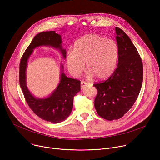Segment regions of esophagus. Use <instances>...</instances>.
I'll list each match as a JSON object with an SVG mask.
<instances>
[{
  "instance_id": "esophagus-1",
  "label": "esophagus",
  "mask_w": 160,
  "mask_h": 160,
  "mask_svg": "<svg viewBox=\"0 0 160 160\" xmlns=\"http://www.w3.org/2000/svg\"><path fill=\"white\" fill-rule=\"evenodd\" d=\"M88 84H89V83L86 82V81H81V88L82 89H83L84 88V87L88 85Z\"/></svg>"
}]
</instances>
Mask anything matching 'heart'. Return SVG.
Here are the masks:
<instances>
[{"label":"heart","mask_w":160,"mask_h":160,"mask_svg":"<svg viewBox=\"0 0 160 160\" xmlns=\"http://www.w3.org/2000/svg\"><path fill=\"white\" fill-rule=\"evenodd\" d=\"M119 56V48L112 39L89 33L75 41L73 51L67 54L66 65L70 74L78 77L85 68L88 76L99 80L108 78L113 73Z\"/></svg>","instance_id":"1"}]
</instances>
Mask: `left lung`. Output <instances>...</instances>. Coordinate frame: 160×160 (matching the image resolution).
<instances>
[{
    "label": "left lung",
    "mask_w": 160,
    "mask_h": 160,
    "mask_svg": "<svg viewBox=\"0 0 160 160\" xmlns=\"http://www.w3.org/2000/svg\"><path fill=\"white\" fill-rule=\"evenodd\" d=\"M119 48L118 64L108 80L95 83L97 95L95 108L99 116L113 121L119 119L132 107L142 86L143 67L141 58L130 38L115 27Z\"/></svg>",
    "instance_id": "obj_1"
}]
</instances>
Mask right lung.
<instances>
[{
	"mask_svg": "<svg viewBox=\"0 0 160 160\" xmlns=\"http://www.w3.org/2000/svg\"><path fill=\"white\" fill-rule=\"evenodd\" d=\"M60 34L55 31L43 32L37 34L24 52L20 62L19 83L25 99L31 110L41 119L52 123L64 121L71 114L73 98L80 91V81L67 77L61 66L60 80L56 89L48 97L39 98L33 96L28 90L26 82V70L28 60L34 48L38 47H51L60 51L66 58V50L63 48Z\"/></svg>",
	"mask_w": 160,
	"mask_h": 160,
	"instance_id": "add662e5",
	"label": "right lung"
}]
</instances>
